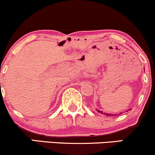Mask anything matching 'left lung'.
<instances>
[{
	"mask_svg": "<svg viewBox=\"0 0 155 155\" xmlns=\"http://www.w3.org/2000/svg\"><path fill=\"white\" fill-rule=\"evenodd\" d=\"M131 109H132V108H131ZM130 108H129V110H131ZM97 112H98V113H101V114H105V115H106V116L107 117H111V116H117V114H108V113H104V112H103L102 111H100V110H97ZM122 114V112H121V113H120V114Z\"/></svg>",
	"mask_w": 155,
	"mask_h": 155,
	"instance_id": "1",
	"label": "left lung"
}]
</instances>
